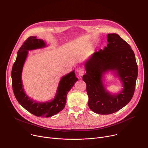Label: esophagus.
Instances as JSON below:
<instances>
[{
  "instance_id": "esophagus-1",
  "label": "esophagus",
  "mask_w": 148,
  "mask_h": 148,
  "mask_svg": "<svg viewBox=\"0 0 148 148\" xmlns=\"http://www.w3.org/2000/svg\"><path fill=\"white\" fill-rule=\"evenodd\" d=\"M77 73H78V74L79 75V76L81 78L82 76H83L84 73H85V70H84V69H80L77 71Z\"/></svg>"
}]
</instances>
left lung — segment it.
I'll return each mask as SVG.
<instances>
[{
	"label": "left lung",
	"mask_w": 148,
	"mask_h": 148,
	"mask_svg": "<svg viewBox=\"0 0 148 148\" xmlns=\"http://www.w3.org/2000/svg\"><path fill=\"white\" fill-rule=\"evenodd\" d=\"M108 44L103 50L93 53L84 63L86 74L88 105L94 112L108 115L114 113L131 100L138 77V66L134 51L130 45L115 33L107 35ZM110 71L115 73L122 82V91L112 95L105 88L103 75Z\"/></svg>",
	"instance_id": "obj_1"
}]
</instances>
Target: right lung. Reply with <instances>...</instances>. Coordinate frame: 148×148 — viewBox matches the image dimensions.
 <instances>
[{"label": "right lung", "instance_id": "right-lung-1", "mask_svg": "<svg viewBox=\"0 0 148 148\" xmlns=\"http://www.w3.org/2000/svg\"><path fill=\"white\" fill-rule=\"evenodd\" d=\"M46 46L43 40L37 38L36 36L29 37L17 51L16 60L12 67V80L13 92L18 103L35 116L48 118L64 109L66 103L67 95L78 79L75 77L74 70L62 76L58 84L55 97L51 101L38 102L26 94L23 87L22 74L28 51Z\"/></svg>", "mask_w": 148, "mask_h": 148}]
</instances>
